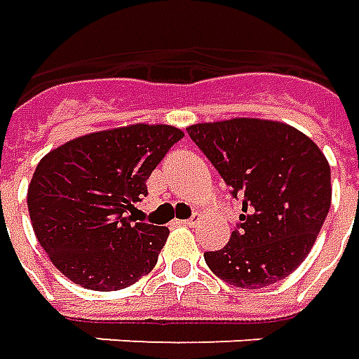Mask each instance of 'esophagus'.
Here are the masks:
<instances>
[{
    "mask_svg": "<svg viewBox=\"0 0 359 359\" xmlns=\"http://www.w3.org/2000/svg\"><path fill=\"white\" fill-rule=\"evenodd\" d=\"M177 223H180V225H185V227H196V225L201 223V217H199V215H194V217L184 219V221H177Z\"/></svg>",
    "mask_w": 359,
    "mask_h": 359,
    "instance_id": "1",
    "label": "esophagus"
}]
</instances>
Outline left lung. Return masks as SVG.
<instances>
[{"label":"left lung","mask_w":359,"mask_h":359,"mask_svg":"<svg viewBox=\"0 0 359 359\" xmlns=\"http://www.w3.org/2000/svg\"><path fill=\"white\" fill-rule=\"evenodd\" d=\"M233 197L241 223L229 243L205 252L213 275L241 288H263L306 259L332 201L330 163L300 130L276 120L231 118L187 126Z\"/></svg>","instance_id":"obj_1"}]
</instances>
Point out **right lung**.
Wrapping results in <instances>:
<instances>
[{"label": "right lung", "mask_w": 359, "mask_h": 359, "mask_svg": "<svg viewBox=\"0 0 359 359\" xmlns=\"http://www.w3.org/2000/svg\"><path fill=\"white\" fill-rule=\"evenodd\" d=\"M184 132L170 124L100 130L50 150L27 189L35 237L62 275L88 290H120L158 263L168 227L136 223L146 180Z\"/></svg>", "instance_id": "obj_1"}]
</instances>
